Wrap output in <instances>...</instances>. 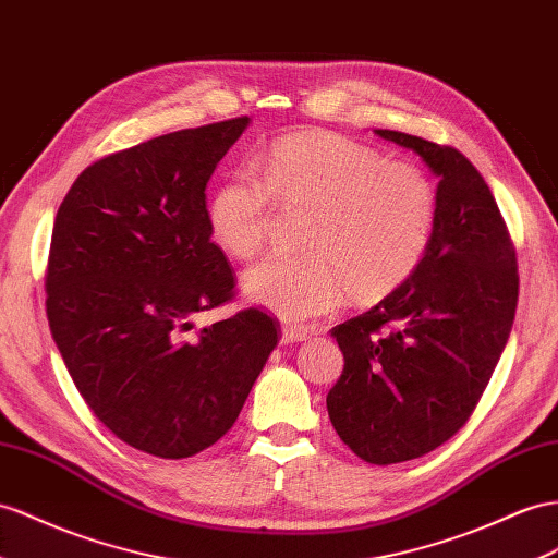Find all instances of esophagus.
<instances>
[{"label":"esophagus","instance_id":"1","mask_svg":"<svg viewBox=\"0 0 558 558\" xmlns=\"http://www.w3.org/2000/svg\"><path fill=\"white\" fill-rule=\"evenodd\" d=\"M306 339H308V330H304V327L282 325V335H280L282 344H299V341H306Z\"/></svg>","mask_w":558,"mask_h":558}]
</instances>
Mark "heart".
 Returning a JSON list of instances; mask_svg holds the SVG:
<instances>
[{
    "instance_id": "obj_1",
    "label": "heart",
    "mask_w": 558,
    "mask_h": 558,
    "mask_svg": "<svg viewBox=\"0 0 558 558\" xmlns=\"http://www.w3.org/2000/svg\"><path fill=\"white\" fill-rule=\"evenodd\" d=\"M262 179L233 171L207 203L214 242L235 259L259 254L270 223V195L306 205L299 256L252 266L242 290L290 323L327 316L344 302H379L417 274L432 247L438 199L415 165L341 134L308 132L276 141L262 157Z\"/></svg>"
}]
</instances>
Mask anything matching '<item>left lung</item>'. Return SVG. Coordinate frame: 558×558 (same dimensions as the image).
<instances>
[{"label":"left lung","instance_id":"obj_1","mask_svg":"<svg viewBox=\"0 0 558 558\" xmlns=\"http://www.w3.org/2000/svg\"><path fill=\"white\" fill-rule=\"evenodd\" d=\"M375 134L417 153L438 177L436 228L415 276L332 327L344 369L327 412L361 460L396 464L436 450L471 417L511 332L519 268L488 183L460 150Z\"/></svg>","mask_w":558,"mask_h":558}]
</instances>
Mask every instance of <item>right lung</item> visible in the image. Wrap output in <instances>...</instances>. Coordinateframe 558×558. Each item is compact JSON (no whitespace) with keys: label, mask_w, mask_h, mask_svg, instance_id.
<instances>
[{"label":"right lung","mask_w":558,"mask_h":558,"mask_svg":"<svg viewBox=\"0 0 558 558\" xmlns=\"http://www.w3.org/2000/svg\"><path fill=\"white\" fill-rule=\"evenodd\" d=\"M247 124L242 116L112 153L82 171L53 221L56 347L94 415L162 460L214 446L278 344V323L259 308L195 327L235 296L205 189Z\"/></svg>","instance_id":"right-lung-1"}]
</instances>
